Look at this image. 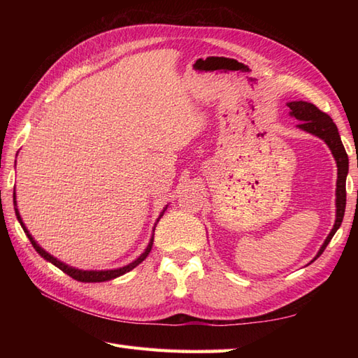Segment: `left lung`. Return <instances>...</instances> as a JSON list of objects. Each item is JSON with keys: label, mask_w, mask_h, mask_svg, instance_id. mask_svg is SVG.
Masks as SVG:
<instances>
[{"label": "left lung", "mask_w": 358, "mask_h": 358, "mask_svg": "<svg viewBox=\"0 0 358 358\" xmlns=\"http://www.w3.org/2000/svg\"><path fill=\"white\" fill-rule=\"evenodd\" d=\"M287 108L291 109V112H289L291 113V117L300 121V124H296V127L308 134L318 136V138H322L326 144H328V148L331 149L334 155V159H336L337 163L336 223H334V227L331 229L328 237H326L320 250H318L317 255L314 257L313 262H315L317 258L323 254V250L329 245V241L338 231L341 222H343L345 208H346V177L349 171V159H348V154L345 150L343 143H341L338 129L328 113L322 112L317 106L308 101H291L287 103Z\"/></svg>", "instance_id": "8db88e82"}]
</instances>
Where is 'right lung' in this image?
<instances>
[{
    "label": "right lung",
    "instance_id": "add662e5",
    "mask_svg": "<svg viewBox=\"0 0 358 358\" xmlns=\"http://www.w3.org/2000/svg\"><path fill=\"white\" fill-rule=\"evenodd\" d=\"M13 206H15V215H17L18 222H20V224H21V227H22V231H24V234L27 235V238L30 240V243H32V246L35 248L36 252L40 254V255L44 258V260H48L49 263L55 264L58 269H62L64 273H67V275L72 277V278H75V280L83 281V283H100V281H108V280L117 278V277H120V275H124L126 272L132 271V269H134V268H136V266H138L141 262H144V258H146V257L149 255V252H150L152 245H154V234H152V237H150V240H149V245H148V248H146V249H144V252H143L138 258H136V260H134L132 263H129V264L123 266V268L108 269V271H83V269H77V268H72V266L66 264V263H63V262H59L58 258H55L53 255H50L49 252H45V250H44L40 245H38V243L35 241V238H34L32 235H30V232L27 231L26 224L22 223V218H21V215H20V210H18V208H17V196H15V192H13ZM166 209H167V206L163 209L162 214H159V217L157 218L155 226H157V223H158V220L163 217V214H164V210H166ZM155 226H154V232H155Z\"/></svg>",
    "mask_w": 358,
    "mask_h": 358
}]
</instances>
